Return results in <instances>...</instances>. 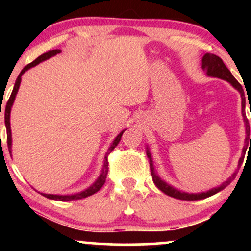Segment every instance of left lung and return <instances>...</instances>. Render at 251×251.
Instances as JSON below:
<instances>
[{"instance_id":"left-lung-1","label":"left lung","mask_w":251,"mask_h":251,"mask_svg":"<svg viewBox=\"0 0 251 251\" xmlns=\"http://www.w3.org/2000/svg\"><path fill=\"white\" fill-rule=\"evenodd\" d=\"M201 68H203V70L206 72V74H208L209 76L220 77V79H223V80H226V81L230 82L241 93V97H242V114H243L244 123H246V131H247L246 143H247V145L250 146L251 145V132H250L249 122H248V119L246 118V97H244V91H243V88H242L241 83L235 79L234 75L231 74V72L227 70L226 66L224 65L223 61H222L221 57L215 55V54L206 53L205 55L203 56V59H201ZM250 117H251V114H250ZM249 139H251L250 143H249ZM246 151H247V149H243V154H246ZM146 153H148V157L150 159V170H151L152 179H153V183L155 184V186H157V188L159 189L160 191H163L165 195L170 196V197L177 198V200H181V201L204 200V198L210 197V196L217 194V192H220L221 190H223L224 188H226V186L229 185V184L231 183V180L234 179L235 176H236V174H234L231 176V177L227 178L226 181L222 183V185L217 186V188L209 190V191H206V192H201V194H188V192H181L180 190L175 189L174 186L169 185L168 183H165V181L160 179L159 176L157 175V172H155V170H154L153 162H152V157H151V153H150L149 150H148V152H146ZM243 159H244V157L240 158V160H238V166L242 165V163H243Z\"/></svg>"}]
</instances>
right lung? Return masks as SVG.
<instances>
[{"label": "right lung", "mask_w": 251, "mask_h": 251, "mask_svg": "<svg viewBox=\"0 0 251 251\" xmlns=\"http://www.w3.org/2000/svg\"><path fill=\"white\" fill-rule=\"evenodd\" d=\"M61 53V50H50L47 51V53L42 54V55H40L37 59L34 60L33 62H30L29 65H27L24 70L21 71V73L19 74V76H17L16 81H15V86H14V89L13 92H11L10 94V98L9 100H8L7 105H5V109H4V123H5V127H7V143H8V150H9V153H11V129H10V111H11V106H13L14 103V100H15V97L17 94V91H19V87H20V83H21V76L22 74L25 73V71H28L29 68L34 67V66L39 65L40 62L45 61V60L50 59V57L56 55V54ZM0 118H1V111H0ZM125 131V129H124ZM124 131L120 132L119 134L117 135L116 139L113 140V143H112V145L108 148V151L107 153L105 155V159H103V165H102V170H101V174H100L99 177H98V179L94 181L93 184H92L91 186H89L88 189L83 190V191L79 192V194H74V195H51V194H41L42 196H45V197L50 198V200H55V201H75V200H81V198H86L88 197V196H92L93 194H96V192L99 191L100 189L102 188V185L105 184L106 181V176H107V172H108V154L111 153L112 151H113L114 148L119 144L120 139H122V135L124 133Z\"/></svg>", "instance_id": "1"}]
</instances>
